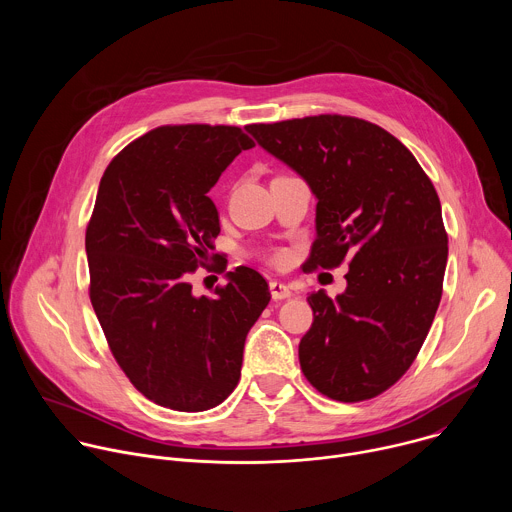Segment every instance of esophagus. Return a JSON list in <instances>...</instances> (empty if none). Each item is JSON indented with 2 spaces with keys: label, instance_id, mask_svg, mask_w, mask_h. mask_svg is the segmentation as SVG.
<instances>
[{
  "label": "esophagus",
  "instance_id": "obj_1",
  "mask_svg": "<svg viewBox=\"0 0 512 512\" xmlns=\"http://www.w3.org/2000/svg\"><path fill=\"white\" fill-rule=\"evenodd\" d=\"M269 289H271L273 300H285L291 296V289L281 281H269Z\"/></svg>",
  "mask_w": 512,
  "mask_h": 512
}]
</instances>
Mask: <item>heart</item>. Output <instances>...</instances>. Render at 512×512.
I'll return each instance as SVG.
<instances>
[{"label":"heart","mask_w":512,"mask_h":512,"mask_svg":"<svg viewBox=\"0 0 512 512\" xmlns=\"http://www.w3.org/2000/svg\"><path fill=\"white\" fill-rule=\"evenodd\" d=\"M281 259H283V253H275V255H273V261H275V263H279Z\"/></svg>","instance_id":"1"}]
</instances>
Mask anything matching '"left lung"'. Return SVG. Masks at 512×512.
Masks as SVG:
<instances>
[{"label":"left lung","instance_id":"left-lung-1","mask_svg":"<svg viewBox=\"0 0 512 512\" xmlns=\"http://www.w3.org/2000/svg\"><path fill=\"white\" fill-rule=\"evenodd\" d=\"M318 198L310 271L348 261L346 291H314L300 367L322 395L358 403L413 364L442 300L448 233L437 192L405 145L348 115L247 125Z\"/></svg>","mask_w":512,"mask_h":512}]
</instances>
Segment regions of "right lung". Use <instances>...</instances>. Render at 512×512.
I'll list each match as a JSON object with an SVG mask.
<instances>
[{
  "instance_id": "1",
  "label": "right lung",
  "mask_w": 512,
  "mask_h": 512,
  "mask_svg": "<svg viewBox=\"0 0 512 512\" xmlns=\"http://www.w3.org/2000/svg\"><path fill=\"white\" fill-rule=\"evenodd\" d=\"M253 145L235 125H162L123 148L99 184L85 237L89 298L131 385L174 411H206L233 393L245 338L271 300L251 267L229 271L214 298H194L188 283L221 233L206 194Z\"/></svg>"
}]
</instances>
